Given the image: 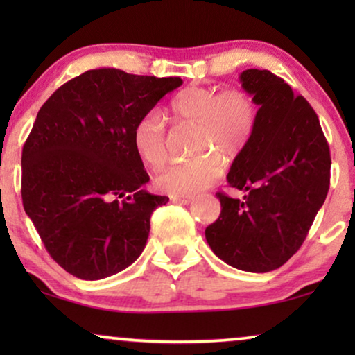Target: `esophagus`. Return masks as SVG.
Here are the masks:
<instances>
[{"label": "esophagus", "instance_id": "34e87169", "mask_svg": "<svg viewBox=\"0 0 355 355\" xmlns=\"http://www.w3.org/2000/svg\"><path fill=\"white\" fill-rule=\"evenodd\" d=\"M173 202L184 203V205H189V203L193 202V196H171Z\"/></svg>", "mask_w": 355, "mask_h": 355}]
</instances>
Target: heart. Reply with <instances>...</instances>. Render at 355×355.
Here are the masks:
<instances>
[{
    "instance_id": "obj_1",
    "label": "heart",
    "mask_w": 355,
    "mask_h": 355,
    "mask_svg": "<svg viewBox=\"0 0 355 355\" xmlns=\"http://www.w3.org/2000/svg\"><path fill=\"white\" fill-rule=\"evenodd\" d=\"M163 118L171 124H192L191 159L171 163L155 179L158 189L173 196H189L211 186L223 173V162L239 157L254 134L257 105L242 89L218 92L208 87H187L169 101ZM132 144L137 157L148 168L166 159V130L155 113L135 124Z\"/></svg>"
}]
</instances>
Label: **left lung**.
I'll list each match as a JSON object with an SVG mask.
<instances>
[{
	"mask_svg": "<svg viewBox=\"0 0 355 355\" xmlns=\"http://www.w3.org/2000/svg\"><path fill=\"white\" fill-rule=\"evenodd\" d=\"M241 82L259 111L227 184L245 196L216 193L221 213L205 237L227 265L266 273L284 265L307 237L327 198L331 158L317 113L281 77L247 69Z\"/></svg>",
	"mask_w": 355,
	"mask_h": 355,
	"instance_id": "left-lung-1",
	"label": "left lung"
}]
</instances>
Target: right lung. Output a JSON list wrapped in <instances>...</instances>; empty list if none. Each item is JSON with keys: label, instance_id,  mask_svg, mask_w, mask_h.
Segmentation results:
<instances>
[{"label": "right lung", "instance_id": "obj_1", "mask_svg": "<svg viewBox=\"0 0 355 355\" xmlns=\"http://www.w3.org/2000/svg\"><path fill=\"white\" fill-rule=\"evenodd\" d=\"M182 85L179 77L101 67L61 85L22 148V203L51 259L80 279L108 278L142 254L153 196L132 144L140 118Z\"/></svg>", "mask_w": 355, "mask_h": 355}]
</instances>
